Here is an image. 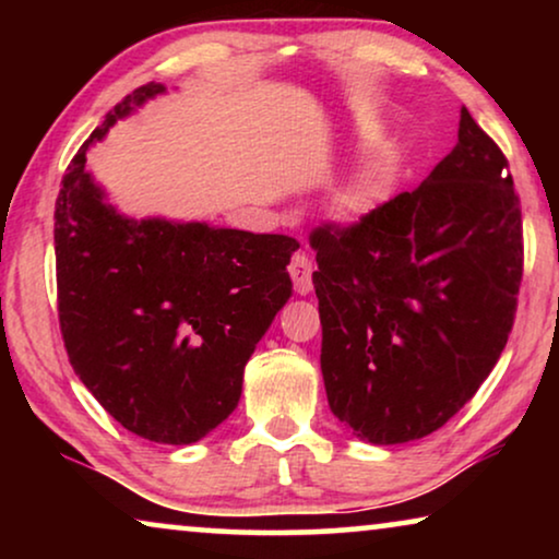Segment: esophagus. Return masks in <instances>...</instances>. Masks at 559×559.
Listing matches in <instances>:
<instances>
[{"label": "esophagus", "mask_w": 559, "mask_h": 559, "mask_svg": "<svg viewBox=\"0 0 559 559\" xmlns=\"http://www.w3.org/2000/svg\"><path fill=\"white\" fill-rule=\"evenodd\" d=\"M289 277L295 282L297 295H308L312 289V262L305 254H295L289 259Z\"/></svg>", "instance_id": "34e87169"}]
</instances>
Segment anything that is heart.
<instances>
[{"instance_id": "1", "label": "heart", "mask_w": 559, "mask_h": 559, "mask_svg": "<svg viewBox=\"0 0 559 559\" xmlns=\"http://www.w3.org/2000/svg\"><path fill=\"white\" fill-rule=\"evenodd\" d=\"M381 201V180L377 175L366 173L346 188V203L350 211H369Z\"/></svg>"}]
</instances>
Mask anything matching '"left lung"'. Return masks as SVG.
<instances>
[{
	"instance_id": "1",
	"label": "left lung",
	"mask_w": 559,
	"mask_h": 559,
	"mask_svg": "<svg viewBox=\"0 0 559 559\" xmlns=\"http://www.w3.org/2000/svg\"><path fill=\"white\" fill-rule=\"evenodd\" d=\"M310 247L333 415L373 445L440 430L514 325L522 209L499 144L463 106L457 144L423 186L316 228Z\"/></svg>"
}]
</instances>
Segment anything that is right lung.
<instances>
[{
	"mask_svg": "<svg viewBox=\"0 0 559 559\" xmlns=\"http://www.w3.org/2000/svg\"><path fill=\"white\" fill-rule=\"evenodd\" d=\"M165 94L147 83L106 114L56 201L60 333L73 371L129 432L190 445L239 404L243 366L293 295L280 234L129 218L106 203L86 152L117 119Z\"/></svg>",
	"mask_w": 559,
	"mask_h": 559,
	"instance_id": "add662e5",
	"label": "right lung"
}]
</instances>
